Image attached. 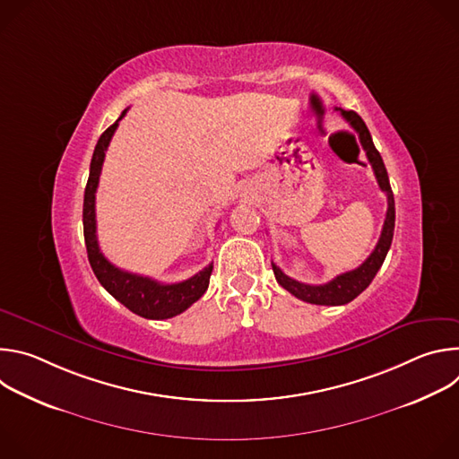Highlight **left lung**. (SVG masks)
<instances>
[{"label": "left lung", "instance_id": "left-lung-1", "mask_svg": "<svg viewBox=\"0 0 459 459\" xmlns=\"http://www.w3.org/2000/svg\"><path fill=\"white\" fill-rule=\"evenodd\" d=\"M338 110L342 112L345 121H349V125L359 134V142L367 152L370 165H372L377 185L386 194L388 209H386L379 241H377L376 248L372 250V254L363 261L358 269L343 273V274L336 276L334 280H331L329 283L307 285V283L296 281V280L289 278L276 264H273V271H274L278 283L285 290H289L292 296H296L298 299H303V301L314 303V305H345V303L352 301L354 298H358L370 285V281L374 280V276L377 274V271L381 269L383 261L386 257V252L392 243V236H394V221H396L394 194H392L385 163H383L377 149L372 143V138H370V133H368L365 121L354 110H343V108H338Z\"/></svg>", "mask_w": 459, "mask_h": 459}]
</instances>
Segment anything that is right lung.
Returning a JSON list of instances; mask_svg holds the SVG:
<instances>
[{
  "mask_svg": "<svg viewBox=\"0 0 459 459\" xmlns=\"http://www.w3.org/2000/svg\"><path fill=\"white\" fill-rule=\"evenodd\" d=\"M126 110L128 108H125L121 116L100 136L91 161V172L83 198V234L89 264L98 281L105 287V290L110 296H114L119 303H123L128 310H133L134 314L147 319H167L181 314L194 301H198L205 294L212 274V264L185 281L165 285L147 276L121 271L114 267L101 254L96 236V190L107 147L116 133L119 119L126 114Z\"/></svg>",
  "mask_w": 459,
  "mask_h": 459,
  "instance_id": "add662e5",
  "label": "right lung"
}]
</instances>
